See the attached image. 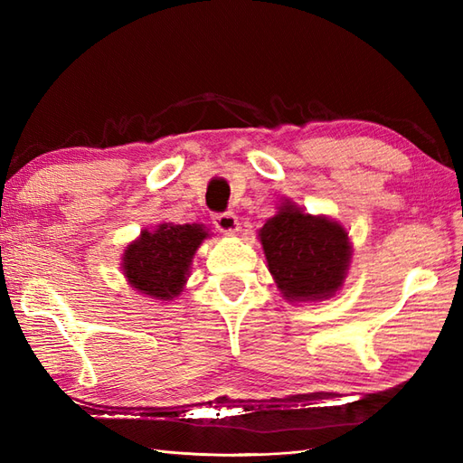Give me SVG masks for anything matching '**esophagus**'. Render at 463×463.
I'll list each match as a JSON object with an SVG mask.
<instances>
[{"label": "esophagus", "mask_w": 463, "mask_h": 463, "mask_svg": "<svg viewBox=\"0 0 463 463\" xmlns=\"http://www.w3.org/2000/svg\"><path fill=\"white\" fill-rule=\"evenodd\" d=\"M213 224L224 234H234L239 231V219L234 213H216L213 214Z\"/></svg>", "instance_id": "1"}]
</instances>
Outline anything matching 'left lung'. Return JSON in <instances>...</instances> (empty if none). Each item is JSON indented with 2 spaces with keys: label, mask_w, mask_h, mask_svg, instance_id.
Returning a JSON list of instances; mask_svg holds the SVG:
<instances>
[{
  "label": "left lung",
  "mask_w": 463,
  "mask_h": 463,
  "mask_svg": "<svg viewBox=\"0 0 463 463\" xmlns=\"http://www.w3.org/2000/svg\"><path fill=\"white\" fill-rule=\"evenodd\" d=\"M259 237L269 270L288 300L326 298L342 287L350 242L340 224L284 204L262 226Z\"/></svg>",
  "instance_id": "1"
}]
</instances>
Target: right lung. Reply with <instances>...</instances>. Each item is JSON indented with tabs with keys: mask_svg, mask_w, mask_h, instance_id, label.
Here are the masks:
<instances>
[{
	"mask_svg": "<svg viewBox=\"0 0 463 463\" xmlns=\"http://www.w3.org/2000/svg\"><path fill=\"white\" fill-rule=\"evenodd\" d=\"M204 237L201 224H161L155 232L145 231L125 250V277L139 292L171 300L181 292L193 254Z\"/></svg>",
	"mask_w": 463,
	"mask_h": 463,
	"instance_id": "right-lung-1",
	"label": "right lung"
}]
</instances>
